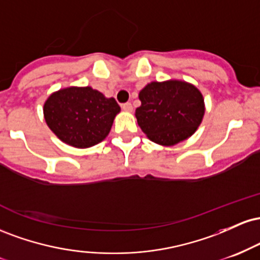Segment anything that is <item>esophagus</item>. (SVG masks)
Instances as JSON below:
<instances>
[{
  "mask_svg": "<svg viewBox=\"0 0 260 260\" xmlns=\"http://www.w3.org/2000/svg\"><path fill=\"white\" fill-rule=\"evenodd\" d=\"M121 107L124 110V111H128V112H131V111H132V110H133V106H132V104H131V103H124V104H122Z\"/></svg>",
  "mask_w": 260,
  "mask_h": 260,
  "instance_id": "34e87169",
  "label": "esophagus"
}]
</instances>
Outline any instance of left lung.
<instances>
[{
  "label": "left lung",
  "mask_w": 260,
  "mask_h": 260,
  "mask_svg": "<svg viewBox=\"0 0 260 260\" xmlns=\"http://www.w3.org/2000/svg\"><path fill=\"white\" fill-rule=\"evenodd\" d=\"M139 127L153 142L175 145L196 132L204 116V99L194 85L181 80L153 82L139 92Z\"/></svg>",
  "instance_id": "left-lung-1"
}]
</instances>
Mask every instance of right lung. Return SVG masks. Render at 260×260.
<instances>
[{
    "label": "right lung",
    "mask_w": 260,
    "mask_h": 260,
    "mask_svg": "<svg viewBox=\"0 0 260 260\" xmlns=\"http://www.w3.org/2000/svg\"><path fill=\"white\" fill-rule=\"evenodd\" d=\"M113 98L104 96L90 86L61 89L44 105L47 126L66 144L89 148L106 138L120 112Z\"/></svg>",
    "instance_id": "1"
}]
</instances>
